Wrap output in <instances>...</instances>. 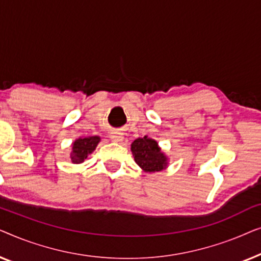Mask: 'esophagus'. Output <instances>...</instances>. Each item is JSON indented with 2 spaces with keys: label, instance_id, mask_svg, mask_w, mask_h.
<instances>
[{
  "label": "esophagus",
  "instance_id": "obj_1",
  "mask_svg": "<svg viewBox=\"0 0 261 261\" xmlns=\"http://www.w3.org/2000/svg\"><path fill=\"white\" fill-rule=\"evenodd\" d=\"M110 139H112V141L114 142H121L123 140V134L119 133V132H114V133L110 135Z\"/></svg>",
  "mask_w": 261,
  "mask_h": 261
}]
</instances>
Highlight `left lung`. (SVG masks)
Instances as JSON below:
<instances>
[{
	"instance_id": "1",
	"label": "left lung",
	"mask_w": 261,
	"mask_h": 261,
	"mask_svg": "<svg viewBox=\"0 0 261 261\" xmlns=\"http://www.w3.org/2000/svg\"><path fill=\"white\" fill-rule=\"evenodd\" d=\"M130 151L135 163L145 172H156L167 166V156L162 152L158 142L151 138H138L132 142Z\"/></svg>"
}]
</instances>
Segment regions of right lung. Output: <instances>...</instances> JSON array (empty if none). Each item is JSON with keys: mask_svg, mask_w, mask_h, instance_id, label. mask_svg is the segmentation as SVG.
<instances>
[{"mask_svg": "<svg viewBox=\"0 0 261 261\" xmlns=\"http://www.w3.org/2000/svg\"><path fill=\"white\" fill-rule=\"evenodd\" d=\"M101 138L95 135V137L89 138H80L72 144V152H71V162L73 164H81L88 158L97 147Z\"/></svg>", "mask_w": 261, "mask_h": 261, "instance_id": "add662e5", "label": "right lung"}]
</instances>
